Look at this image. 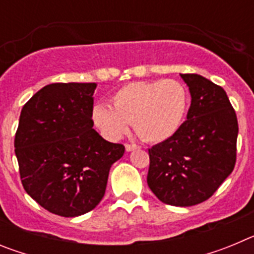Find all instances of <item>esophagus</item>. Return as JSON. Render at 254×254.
Instances as JSON below:
<instances>
[{"instance_id":"obj_1","label":"esophagus","mask_w":254,"mask_h":254,"mask_svg":"<svg viewBox=\"0 0 254 254\" xmlns=\"http://www.w3.org/2000/svg\"><path fill=\"white\" fill-rule=\"evenodd\" d=\"M140 149V146H137V145H133V143H127L126 145V151H133V150H137Z\"/></svg>"}]
</instances>
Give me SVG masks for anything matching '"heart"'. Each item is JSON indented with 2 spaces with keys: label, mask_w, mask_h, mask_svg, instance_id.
I'll return each mask as SVG.
<instances>
[{
  "label": "heart",
  "mask_w": 254,
  "mask_h": 254,
  "mask_svg": "<svg viewBox=\"0 0 254 254\" xmlns=\"http://www.w3.org/2000/svg\"><path fill=\"white\" fill-rule=\"evenodd\" d=\"M188 93L177 80L134 81L112 96V107L96 105L93 120L111 140L120 138L129 123L147 142H161L172 137L185 120Z\"/></svg>",
  "instance_id": "obj_1"
}]
</instances>
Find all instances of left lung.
I'll return each mask as SVG.
<instances>
[{"mask_svg": "<svg viewBox=\"0 0 254 254\" xmlns=\"http://www.w3.org/2000/svg\"><path fill=\"white\" fill-rule=\"evenodd\" d=\"M190 93L187 121L149 149L147 185L161 202L193 206L210 198L237 160L238 120L225 90L197 73H181Z\"/></svg>", "mask_w": 254, "mask_h": 254, "instance_id": "1", "label": "left lung"}]
</instances>
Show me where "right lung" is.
Instances as JSON below:
<instances>
[{"label":"right lung","mask_w":254,"mask_h":254,"mask_svg":"<svg viewBox=\"0 0 254 254\" xmlns=\"http://www.w3.org/2000/svg\"><path fill=\"white\" fill-rule=\"evenodd\" d=\"M95 82L49 84L21 109L15 154L26 193L52 214L84 215L102 201L122 143L93 128Z\"/></svg>","instance_id":"add662e5"}]
</instances>
